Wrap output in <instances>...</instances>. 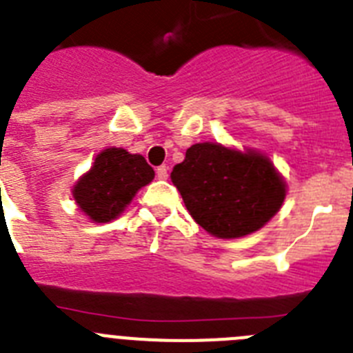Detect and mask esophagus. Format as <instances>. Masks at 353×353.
I'll return each instance as SVG.
<instances>
[{"instance_id": "obj_1", "label": "esophagus", "mask_w": 353, "mask_h": 353, "mask_svg": "<svg viewBox=\"0 0 353 353\" xmlns=\"http://www.w3.org/2000/svg\"><path fill=\"white\" fill-rule=\"evenodd\" d=\"M157 179L159 180H166L168 179V168L166 166H159L157 168Z\"/></svg>"}]
</instances>
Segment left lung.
I'll list each match as a JSON object with an SVG mask.
<instances>
[{"instance_id": "left-lung-1", "label": "left lung", "mask_w": 353, "mask_h": 353, "mask_svg": "<svg viewBox=\"0 0 353 353\" xmlns=\"http://www.w3.org/2000/svg\"><path fill=\"white\" fill-rule=\"evenodd\" d=\"M171 182L199 226L219 239L258 232L279 212L286 183L269 157L219 143H196L171 171Z\"/></svg>"}]
</instances>
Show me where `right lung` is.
Instances as JSON below:
<instances>
[{"label": "right lung", "instance_id": "obj_1", "mask_svg": "<svg viewBox=\"0 0 353 353\" xmlns=\"http://www.w3.org/2000/svg\"><path fill=\"white\" fill-rule=\"evenodd\" d=\"M155 173L143 155L123 148H105L95 157L92 170L72 189L81 212L95 223L117 219L136 192L154 180Z\"/></svg>", "mask_w": 353, "mask_h": 353}]
</instances>
